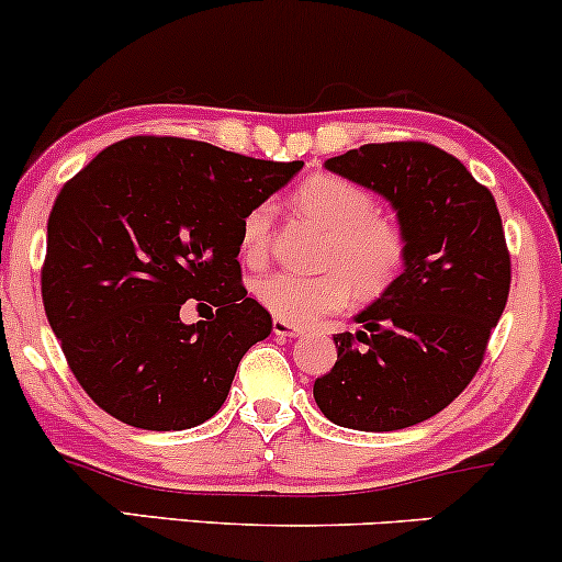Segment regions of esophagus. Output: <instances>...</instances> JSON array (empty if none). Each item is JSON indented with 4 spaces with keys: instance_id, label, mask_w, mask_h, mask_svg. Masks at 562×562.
<instances>
[{
    "instance_id": "esophagus-1",
    "label": "esophagus",
    "mask_w": 562,
    "mask_h": 562,
    "mask_svg": "<svg viewBox=\"0 0 562 562\" xmlns=\"http://www.w3.org/2000/svg\"><path fill=\"white\" fill-rule=\"evenodd\" d=\"M272 333L280 335V338H299V335H303V327L290 325V322H285V319H274Z\"/></svg>"
}]
</instances>
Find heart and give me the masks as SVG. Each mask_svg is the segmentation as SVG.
Returning a JSON list of instances; mask_svg holds the SVG:
<instances>
[{"label":"heart","instance_id":"heart-1","mask_svg":"<svg viewBox=\"0 0 562 562\" xmlns=\"http://www.w3.org/2000/svg\"><path fill=\"white\" fill-rule=\"evenodd\" d=\"M293 205L327 229L319 274L272 272L254 282V299L290 325H308L344 308L351 295L378 299L406 263V232L396 218L375 214V198L362 184L335 173H314L293 192ZM272 243V205L259 203L243 216L240 254L261 263Z\"/></svg>","mask_w":562,"mask_h":562}]
</instances>
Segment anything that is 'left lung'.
<instances>
[{"label": "left lung", "instance_id": "left-lung-1", "mask_svg": "<svg viewBox=\"0 0 562 562\" xmlns=\"http://www.w3.org/2000/svg\"><path fill=\"white\" fill-rule=\"evenodd\" d=\"M325 169L378 192L406 232L398 280L338 333V362L314 380L335 425L402 430L438 415L468 389L505 312L509 254L494 195L428 142L362 145Z\"/></svg>", "mask_w": 562, "mask_h": 562}]
</instances>
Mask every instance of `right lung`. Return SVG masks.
I'll use <instances>...</instances> for the list:
<instances>
[{
	"label": "right lung",
	"instance_id": "right-lung-1",
	"mask_svg": "<svg viewBox=\"0 0 562 562\" xmlns=\"http://www.w3.org/2000/svg\"><path fill=\"white\" fill-rule=\"evenodd\" d=\"M303 160L209 142L128 137L55 198L42 299L70 372L115 420L184 430L222 409L237 364L272 333L240 274V224ZM190 297L217 314L184 326Z\"/></svg>",
	"mask_w": 562,
	"mask_h": 562
}]
</instances>
